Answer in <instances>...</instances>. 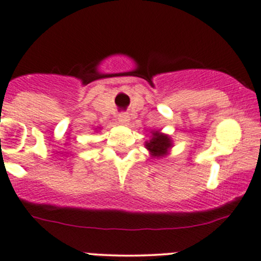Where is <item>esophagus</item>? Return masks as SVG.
Here are the masks:
<instances>
[{
    "instance_id": "34e87169",
    "label": "esophagus",
    "mask_w": 261,
    "mask_h": 261,
    "mask_svg": "<svg viewBox=\"0 0 261 261\" xmlns=\"http://www.w3.org/2000/svg\"><path fill=\"white\" fill-rule=\"evenodd\" d=\"M118 122L122 125H127L128 122H129V116H128V113H120L118 116Z\"/></svg>"
}]
</instances>
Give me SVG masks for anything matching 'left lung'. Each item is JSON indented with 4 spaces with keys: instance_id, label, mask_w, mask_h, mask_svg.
<instances>
[{
    "instance_id": "obj_1",
    "label": "left lung",
    "mask_w": 261,
    "mask_h": 261,
    "mask_svg": "<svg viewBox=\"0 0 261 261\" xmlns=\"http://www.w3.org/2000/svg\"><path fill=\"white\" fill-rule=\"evenodd\" d=\"M150 139L145 142V148L149 150L152 158H164L169 154L173 147V141L170 136L161 130H150Z\"/></svg>"
}]
</instances>
